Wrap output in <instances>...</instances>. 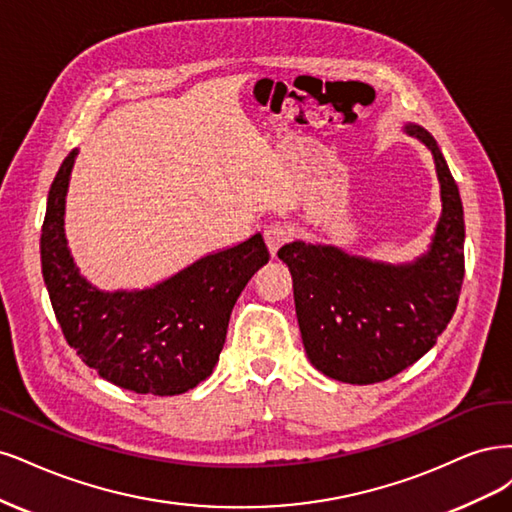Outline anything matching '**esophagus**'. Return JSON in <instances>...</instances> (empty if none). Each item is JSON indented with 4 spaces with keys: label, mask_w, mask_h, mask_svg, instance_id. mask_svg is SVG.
<instances>
[{
    "label": "esophagus",
    "mask_w": 512,
    "mask_h": 512,
    "mask_svg": "<svg viewBox=\"0 0 512 512\" xmlns=\"http://www.w3.org/2000/svg\"><path fill=\"white\" fill-rule=\"evenodd\" d=\"M293 232L291 227L285 225V223H270L266 229H263V238H266V244H268V251L272 255H276V251L280 249V246L287 244L291 240Z\"/></svg>",
    "instance_id": "34e87169"
}]
</instances>
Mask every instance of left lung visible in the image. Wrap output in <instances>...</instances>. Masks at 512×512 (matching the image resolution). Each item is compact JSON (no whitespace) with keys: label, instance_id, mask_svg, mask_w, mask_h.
<instances>
[{"label":"left lung","instance_id":"1","mask_svg":"<svg viewBox=\"0 0 512 512\" xmlns=\"http://www.w3.org/2000/svg\"><path fill=\"white\" fill-rule=\"evenodd\" d=\"M406 134L430 148L440 180L430 251L400 266L323 244L291 242L278 251L293 278L310 364L342 383H381L415 364L447 329L464 283L466 227L455 178L423 127L406 125Z\"/></svg>","mask_w":512,"mask_h":512}]
</instances>
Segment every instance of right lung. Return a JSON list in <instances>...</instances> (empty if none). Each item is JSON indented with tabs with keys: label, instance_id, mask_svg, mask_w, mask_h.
<instances>
[{
	"label": "right lung",
	"instance_id": "1",
	"mask_svg": "<svg viewBox=\"0 0 512 512\" xmlns=\"http://www.w3.org/2000/svg\"><path fill=\"white\" fill-rule=\"evenodd\" d=\"M78 151L48 191L40 238L42 276L61 332L76 355L121 389L178 395L212 374L238 295L268 263L261 234L206 255L142 291H100L82 278L63 229L65 193Z\"/></svg>",
	"mask_w": 512,
	"mask_h": 512
}]
</instances>
